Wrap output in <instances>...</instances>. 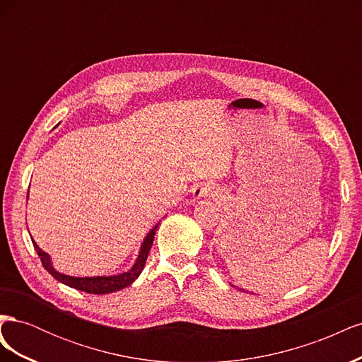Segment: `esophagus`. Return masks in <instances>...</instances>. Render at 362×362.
Instances as JSON below:
<instances>
[{
	"label": "esophagus",
	"mask_w": 362,
	"mask_h": 362,
	"mask_svg": "<svg viewBox=\"0 0 362 362\" xmlns=\"http://www.w3.org/2000/svg\"><path fill=\"white\" fill-rule=\"evenodd\" d=\"M211 194V190L210 187H206V185H198L193 190V199L194 201H199V199H204V198H208V196Z\"/></svg>",
	"instance_id": "obj_1"
}]
</instances>
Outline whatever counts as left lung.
<instances>
[{"instance_id": "obj_1", "label": "left lung", "mask_w": 362, "mask_h": 362, "mask_svg": "<svg viewBox=\"0 0 362 362\" xmlns=\"http://www.w3.org/2000/svg\"><path fill=\"white\" fill-rule=\"evenodd\" d=\"M233 287H234V286H233ZM237 290H240V291H245V293H247L246 290H243V288H238V287H237Z\"/></svg>"}]
</instances>
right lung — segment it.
Returning a JSON list of instances; mask_svg holds the SVG:
<instances>
[{
	"instance_id": "1",
	"label": "right lung",
	"mask_w": 362,
	"mask_h": 362,
	"mask_svg": "<svg viewBox=\"0 0 362 362\" xmlns=\"http://www.w3.org/2000/svg\"><path fill=\"white\" fill-rule=\"evenodd\" d=\"M27 199H28V196H27ZM157 228H158V223L152 228L151 231L146 234V237L144 238V242H141V245H140L139 255L134 261V264L131 266V269H128L127 272H122V273H117V275H108V276H83V278H80V276L64 275V273H60L59 270L54 269L51 257L36 245L35 240H33V246H35L43 267H45L59 282L64 284V286H68V287H72L75 290L86 291L90 294H107V293H115V291H119V290L131 286V284H133L139 278L141 270H144V267L146 264L151 246H152V243H154V235H156Z\"/></svg>"
}]
</instances>
